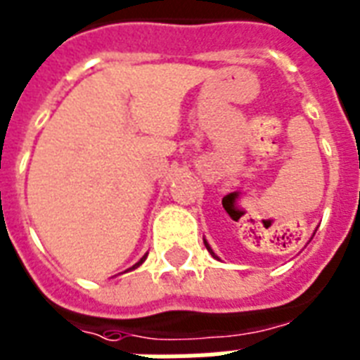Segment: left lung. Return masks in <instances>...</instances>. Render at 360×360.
Listing matches in <instances>:
<instances>
[{"label": "left lung", "mask_w": 360, "mask_h": 360, "mask_svg": "<svg viewBox=\"0 0 360 360\" xmlns=\"http://www.w3.org/2000/svg\"><path fill=\"white\" fill-rule=\"evenodd\" d=\"M203 243H205V248H207V250H209V254H211V256H213V257H217V254H214V252L211 250V246H209V243H207V240L203 239Z\"/></svg>", "instance_id": "1"}]
</instances>
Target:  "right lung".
I'll use <instances>...</instances> for the list:
<instances>
[{
  "instance_id": "right-lung-1",
  "label": "right lung",
  "mask_w": 360,
  "mask_h": 360,
  "mask_svg": "<svg viewBox=\"0 0 360 360\" xmlns=\"http://www.w3.org/2000/svg\"><path fill=\"white\" fill-rule=\"evenodd\" d=\"M146 257H147V256H143V257H141V259H140V262H138V263H136V265H132V267H130V269H136V267H140V265H141V263H143V262H146Z\"/></svg>"
}]
</instances>
